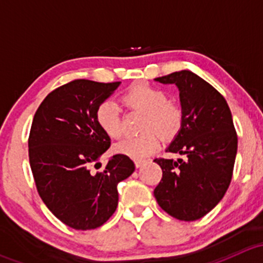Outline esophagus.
Masks as SVG:
<instances>
[{
  "label": "esophagus",
  "instance_id": "34e87169",
  "mask_svg": "<svg viewBox=\"0 0 263 263\" xmlns=\"http://www.w3.org/2000/svg\"><path fill=\"white\" fill-rule=\"evenodd\" d=\"M144 164H145V160H135V165H136V168H141Z\"/></svg>",
  "mask_w": 263,
  "mask_h": 263
}]
</instances>
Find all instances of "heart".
<instances>
[{
	"instance_id": "b5f03b06",
	"label": "heart",
	"mask_w": 263,
	"mask_h": 263,
	"mask_svg": "<svg viewBox=\"0 0 263 263\" xmlns=\"http://www.w3.org/2000/svg\"><path fill=\"white\" fill-rule=\"evenodd\" d=\"M122 99L127 107L144 112L140 129L145 132L116 144L113 147L116 154L141 160L160 146V136L171 140L181 131L183 124L181 107L166 100L165 91L159 87L151 86L147 82H136L127 89ZM95 121L109 139H119L123 134L118 108L112 100H104L98 105Z\"/></svg>"
}]
</instances>
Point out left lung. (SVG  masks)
Listing matches in <instances>:
<instances>
[{
    "mask_svg": "<svg viewBox=\"0 0 263 263\" xmlns=\"http://www.w3.org/2000/svg\"><path fill=\"white\" fill-rule=\"evenodd\" d=\"M179 90L183 124L168 153L185 159H155L163 177L154 190L159 206L183 221L201 219L220 202L229 187L238 137L227 100L191 71L156 78Z\"/></svg>",
    "mask_w": 263,
    "mask_h": 263,
    "instance_id": "8db88e82",
    "label": "left lung"
}]
</instances>
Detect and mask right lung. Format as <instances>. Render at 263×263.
Wrapping results in <instances>:
<instances>
[{
	"label": "right lung",
	"mask_w": 263,
	"mask_h": 263,
	"mask_svg": "<svg viewBox=\"0 0 263 263\" xmlns=\"http://www.w3.org/2000/svg\"><path fill=\"white\" fill-rule=\"evenodd\" d=\"M121 82L78 79L49 92L36 109L29 135V161L39 196L57 219L76 230L102 227L118 205L117 185L135 164L117 154L102 172L110 139L95 121L98 105Z\"/></svg>",
	"instance_id": "add662e5"
}]
</instances>
